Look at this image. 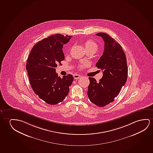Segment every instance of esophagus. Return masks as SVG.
Returning a JSON list of instances; mask_svg holds the SVG:
<instances>
[{"mask_svg": "<svg viewBox=\"0 0 153 153\" xmlns=\"http://www.w3.org/2000/svg\"><path fill=\"white\" fill-rule=\"evenodd\" d=\"M74 78H75V79H79V78L81 77V76L80 75H77V74H75V75H74Z\"/></svg>", "mask_w": 153, "mask_h": 153, "instance_id": "34e87169", "label": "esophagus"}]
</instances>
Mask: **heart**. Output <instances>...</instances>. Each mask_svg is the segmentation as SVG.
Instances as JSON below:
<instances>
[{
    "mask_svg": "<svg viewBox=\"0 0 153 153\" xmlns=\"http://www.w3.org/2000/svg\"><path fill=\"white\" fill-rule=\"evenodd\" d=\"M85 47L86 51L88 50H91V51H96L98 49V45L94 40L92 39H89L85 42L84 44ZM87 64L86 63H84L82 64H80L79 65V68H83L85 67L86 66Z\"/></svg>",
    "mask_w": 153,
    "mask_h": 153,
    "instance_id": "heart-1",
    "label": "heart"
}]
</instances>
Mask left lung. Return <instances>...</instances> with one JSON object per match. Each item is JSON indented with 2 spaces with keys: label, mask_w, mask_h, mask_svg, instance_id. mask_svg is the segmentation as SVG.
I'll list each match as a JSON object with an SVG mask.
<instances>
[{
  "label": "left lung",
  "mask_w": 153,
  "mask_h": 153,
  "mask_svg": "<svg viewBox=\"0 0 153 153\" xmlns=\"http://www.w3.org/2000/svg\"><path fill=\"white\" fill-rule=\"evenodd\" d=\"M96 35L102 37L105 42L104 51L96 64L103 71V75L98 82L95 78L89 77L87 95L94 104L104 107L114 102L125 84L128 69L126 57L120 45L107 33Z\"/></svg>",
  "instance_id": "1"
}]
</instances>
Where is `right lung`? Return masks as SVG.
I'll list each match as a JSON object with an SVG mask.
<instances>
[{
  "label": "right lung",
  "instance_id": "right-lung-1",
  "mask_svg": "<svg viewBox=\"0 0 153 153\" xmlns=\"http://www.w3.org/2000/svg\"><path fill=\"white\" fill-rule=\"evenodd\" d=\"M71 36L56 34L36 43L29 53L26 64L29 82L35 93L47 104L62 102L73 82L71 74L58 77L55 68L64 60L62 47Z\"/></svg>",
  "mask_w": 153,
  "mask_h": 153
}]
</instances>
